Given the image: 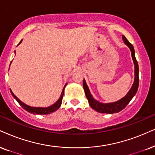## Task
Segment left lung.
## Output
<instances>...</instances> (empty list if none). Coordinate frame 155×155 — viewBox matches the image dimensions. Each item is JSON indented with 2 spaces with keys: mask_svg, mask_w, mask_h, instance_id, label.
<instances>
[{
  "mask_svg": "<svg viewBox=\"0 0 155 155\" xmlns=\"http://www.w3.org/2000/svg\"><path fill=\"white\" fill-rule=\"evenodd\" d=\"M122 39L125 43V44L130 48V49L132 52V57L134 61V84H133L132 88H131L128 93L124 97L121 99L120 100L115 101V102L112 103H106L103 104L99 102L94 99L92 95L90 93V91L88 87L87 83H86L85 80L84 79L83 81V87L85 91L86 97H87L88 101H89V104L90 107L92 109H94L95 111H98L99 113H106V114H113V113H117L119 111L122 110L127 107V105L130 103V101L132 100V99L134 97L136 94L137 91L138 87H139V66L137 61L136 58H135V53L134 47H133L132 44H131L128 40L124 36H122Z\"/></svg>",
  "mask_w": 155,
  "mask_h": 155,
  "instance_id": "left-lung-1",
  "label": "left lung"
}]
</instances>
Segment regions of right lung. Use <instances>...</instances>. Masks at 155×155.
I'll return each instance as SVG.
<instances>
[{"label":"right lung","instance_id":"right-lung-1","mask_svg":"<svg viewBox=\"0 0 155 155\" xmlns=\"http://www.w3.org/2000/svg\"><path fill=\"white\" fill-rule=\"evenodd\" d=\"M21 42H22V40L21 41L20 43H19V44H20ZM66 84H66L65 86H64V89H63V90H62L60 98L58 99V101H56V103H54L53 105L50 106V107H45V108H44V107H31V106L26 105L25 104L23 103L21 100H19V99H18L16 97H15V96L14 95V94H13L12 91H11V89H10V90H11V94H12L13 97H14V99H16V101L18 102L19 104H20L25 111H28L29 113L34 114H44H44H48L54 112L55 111H56L57 109H59V107H61V103H62V99H63V96L64 94V89H65Z\"/></svg>","mask_w":155,"mask_h":155}]
</instances>
